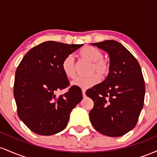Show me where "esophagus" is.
<instances>
[{
	"label": "esophagus",
	"instance_id": "obj_1",
	"mask_svg": "<svg viewBox=\"0 0 157 157\" xmlns=\"http://www.w3.org/2000/svg\"><path fill=\"white\" fill-rule=\"evenodd\" d=\"M82 97H86V90L82 89Z\"/></svg>",
	"mask_w": 157,
	"mask_h": 157
}]
</instances>
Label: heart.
Listing matches in <instances>:
<instances>
[{
  "instance_id": "heart-1",
  "label": "heart",
  "mask_w": 157,
  "mask_h": 157,
  "mask_svg": "<svg viewBox=\"0 0 157 157\" xmlns=\"http://www.w3.org/2000/svg\"><path fill=\"white\" fill-rule=\"evenodd\" d=\"M79 56L82 60L91 63L89 74L92 75L89 77H78L73 81L72 84L74 86L81 89H87L97 84L100 80V78L105 79L109 75L111 69L110 63L103 58L102 52L98 48L89 46H84L79 52ZM61 67L67 78L73 80L76 77V67L72 56H66L63 60Z\"/></svg>"
}]
</instances>
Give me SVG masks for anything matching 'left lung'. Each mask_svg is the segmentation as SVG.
Masks as SVG:
<instances>
[{"instance_id":"8db88e82","label":"left lung","mask_w":157,"mask_h":157,"mask_svg":"<svg viewBox=\"0 0 157 157\" xmlns=\"http://www.w3.org/2000/svg\"><path fill=\"white\" fill-rule=\"evenodd\" d=\"M110 57V72L101 83L86 91L94 107L89 118L95 130L113 137L122 136L137 123L144 104L145 87L137 60L117 41L92 44Z\"/></svg>"}]
</instances>
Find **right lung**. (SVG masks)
Here are the masks:
<instances>
[{"label": "right lung", "mask_w": 157, "mask_h": 157, "mask_svg": "<svg viewBox=\"0 0 157 157\" xmlns=\"http://www.w3.org/2000/svg\"><path fill=\"white\" fill-rule=\"evenodd\" d=\"M82 46L46 41L31 48L17 66L14 82L17 115L35 134L49 136L63 130L71 110L82 100L81 89L75 86L56 95L70 86L63 60Z\"/></svg>", "instance_id": "right-lung-1"}]
</instances>
